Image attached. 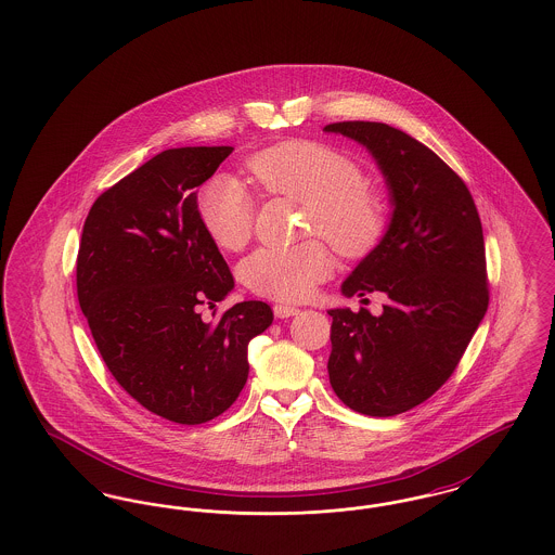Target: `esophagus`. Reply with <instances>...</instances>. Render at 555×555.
<instances>
[{"instance_id":"esophagus-1","label":"esophagus","mask_w":555,"mask_h":555,"mask_svg":"<svg viewBox=\"0 0 555 555\" xmlns=\"http://www.w3.org/2000/svg\"><path fill=\"white\" fill-rule=\"evenodd\" d=\"M299 314V308L295 306H287V304H276L274 306V317L276 318H291Z\"/></svg>"}]
</instances>
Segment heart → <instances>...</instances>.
<instances>
[{
  "instance_id": "obj_1",
  "label": "heart",
  "mask_w": 555,
  "mask_h": 555,
  "mask_svg": "<svg viewBox=\"0 0 555 555\" xmlns=\"http://www.w3.org/2000/svg\"><path fill=\"white\" fill-rule=\"evenodd\" d=\"M251 175L272 195L306 204L308 233L331 241L341 254H362L383 237L387 202L364 183L362 168L337 150L293 139L254 154ZM197 216L220 247L237 251L254 231L256 202L231 175H214L197 193ZM333 272L328 247L310 238L293 247H260L243 266V283L270 299L301 301Z\"/></svg>"
}]
</instances>
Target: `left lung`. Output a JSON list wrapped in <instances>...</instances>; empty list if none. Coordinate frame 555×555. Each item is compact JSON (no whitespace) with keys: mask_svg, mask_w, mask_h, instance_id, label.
<instances>
[{"mask_svg":"<svg viewBox=\"0 0 555 555\" xmlns=\"http://www.w3.org/2000/svg\"><path fill=\"white\" fill-rule=\"evenodd\" d=\"M324 131L366 147L393 208L385 235L341 285L345 297L385 293L383 314L328 310L333 391L351 410L387 418L448 380L485 318L482 227L468 186L414 137L362 120Z\"/></svg>","mask_w":555,"mask_h":555,"instance_id":"obj_1","label":"left lung"}]
</instances>
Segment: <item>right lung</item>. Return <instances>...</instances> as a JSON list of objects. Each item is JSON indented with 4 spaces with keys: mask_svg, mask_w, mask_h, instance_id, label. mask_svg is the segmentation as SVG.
Listing matches in <instances>:
<instances>
[{
    "mask_svg": "<svg viewBox=\"0 0 555 555\" xmlns=\"http://www.w3.org/2000/svg\"><path fill=\"white\" fill-rule=\"evenodd\" d=\"M231 152H162L95 199L80 235L77 293L93 341L118 385L170 423H208L233 405L247 345L274 318L264 301L199 314L235 287L195 208Z\"/></svg>",
    "mask_w": 555,
    "mask_h": 555,
    "instance_id": "right-lung-1",
    "label": "right lung"
}]
</instances>
